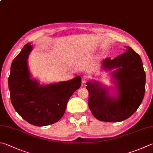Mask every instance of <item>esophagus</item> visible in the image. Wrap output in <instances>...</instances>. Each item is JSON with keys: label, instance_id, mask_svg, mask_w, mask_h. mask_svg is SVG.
<instances>
[{"label": "esophagus", "instance_id": "esophagus-1", "mask_svg": "<svg viewBox=\"0 0 153 153\" xmlns=\"http://www.w3.org/2000/svg\"><path fill=\"white\" fill-rule=\"evenodd\" d=\"M88 80V77L87 76L84 75L82 76V82L83 83V84H85V83L87 82Z\"/></svg>", "mask_w": 153, "mask_h": 153}]
</instances>
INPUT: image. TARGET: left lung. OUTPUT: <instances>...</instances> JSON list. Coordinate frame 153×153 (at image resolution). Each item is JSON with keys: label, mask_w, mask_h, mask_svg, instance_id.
I'll return each instance as SVG.
<instances>
[{"label": "left lung", "mask_w": 153, "mask_h": 153, "mask_svg": "<svg viewBox=\"0 0 153 153\" xmlns=\"http://www.w3.org/2000/svg\"><path fill=\"white\" fill-rule=\"evenodd\" d=\"M113 59L106 58L102 68L111 71L117 95L99 82L86 83L88 91V107L97 119L120 122L127 119L139 107L145 91L146 74L140 56L130 47ZM114 90V89H113Z\"/></svg>", "instance_id": "obj_1"}]
</instances>
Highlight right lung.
I'll use <instances>...</instances> for the list:
<instances>
[{
    "label": "right lung",
    "mask_w": 153,
    "mask_h": 153,
    "mask_svg": "<svg viewBox=\"0 0 153 153\" xmlns=\"http://www.w3.org/2000/svg\"><path fill=\"white\" fill-rule=\"evenodd\" d=\"M33 49L27 43L10 67L8 88L13 107L26 121L37 126L55 123L64 114L70 97L81 85V77L42 85L32 78L28 59Z\"/></svg>",
    "instance_id": "obj_1"
}]
</instances>
